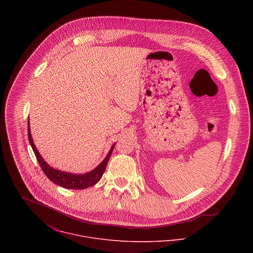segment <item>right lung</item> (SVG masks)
<instances>
[{
	"label": "right lung",
	"mask_w": 253,
	"mask_h": 253,
	"mask_svg": "<svg viewBox=\"0 0 253 253\" xmlns=\"http://www.w3.org/2000/svg\"><path fill=\"white\" fill-rule=\"evenodd\" d=\"M28 139L29 142L31 144V147L35 153L37 161L41 167V169H42L43 173L45 174V176H47V178L51 182H53L54 184H57L63 188L66 189H76V190H83V189H86L90 186L95 185L98 181L101 179L107 164H108L109 159L111 157V154L113 152L114 146H112L111 150L109 151L107 157L104 159V161L97 167L95 168L93 170L84 173V174H72V173H68V172H63L57 169H54L52 168H50L41 157L40 153L37 150L36 146L33 142V138L30 132V127H29V122H28Z\"/></svg>",
	"instance_id": "obj_1"
}]
</instances>
